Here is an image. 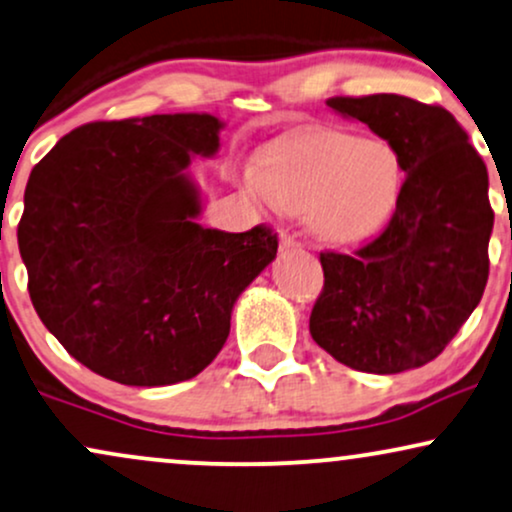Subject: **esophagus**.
I'll use <instances>...</instances> for the list:
<instances>
[{
  "label": "esophagus",
  "mask_w": 512,
  "mask_h": 512,
  "mask_svg": "<svg viewBox=\"0 0 512 512\" xmlns=\"http://www.w3.org/2000/svg\"><path fill=\"white\" fill-rule=\"evenodd\" d=\"M278 248H281V252H288V250L297 248V241L290 234H283L281 241H278Z\"/></svg>",
  "instance_id": "1"
}]
</instances>
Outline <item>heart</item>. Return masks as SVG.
<instances>
[{
    "instance_id": "b5f03b06",
    "label": "heart",
    "mask_w": 512,
    "mask_h": 512,
    "mask_svg": "<svg viewBox=\"0 0 512 512\" xmlns=\"http://www.w3.org/2000/svg\"><path fill=\"white\" fill-rule=\"evenodd\" d=\"M399 153L383 139H361L340 129H309L278 139L243 172L252 198L307 212L309 231L326 243H349L371 231L397 205Z\"/></svg>"
}]
</instances>
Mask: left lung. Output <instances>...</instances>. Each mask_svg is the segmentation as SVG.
Segmentation results:
<instances>
[{
  "label": "left lung",
  "mask_w": 512,
  "mask_h": 512,
  "mask_svg": "<svg viewBox=\"0 0 512 512\" xmlns=\"http://www.w3.org/2000/svg\"><path fill=\"white\" fill-rule=\"evenodd\" d=\"M326 103L392 144L406 179L383 234L354 255L321 252L309 333L354 371H409L439 357L482 300L494 229L487 165L442 106L399 94Z\"/></svg>",
  "instance_id": "1"
}]
</instances>
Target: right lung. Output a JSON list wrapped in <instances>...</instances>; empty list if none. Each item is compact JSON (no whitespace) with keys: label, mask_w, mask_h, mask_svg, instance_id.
Wrapping results in <instances>:
<instances>
[{"label":"right lung","mask_w":512,"mask_h":512,"mask_svg":"<svg viewBox=\"0 0 512 512\" xmlns=\"http://www.w3.org/2000/svg\"><path fill=\"white\" fill-rule=\"evenodd\" d=\"M224 122L174 113L92 122L30 172L18 248L47 331L89 371L134 387L191 380L231 328L238 295L276 257V234L205 229L193 155Z\"/></svg>","instance_id":"right-lung-1"}]
</instances>
